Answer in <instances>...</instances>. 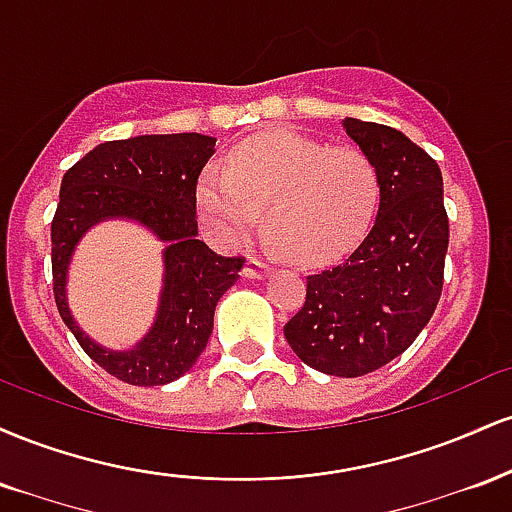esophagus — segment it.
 Wrapping results in <instances>:
<instances>
[{
  "instance_id": "esophagus-1",
  "label": "esophagus",
  "mask_w": 512,
  "mask_h": 512,
  "mask_svg": "<svg viewBox=\"0 0 512 512\" xmlns=\"http://www.w3.org/2000/svg\"><path fill=\"white\" fill-rule=\"evenodd\" d=\"M243 274L248 276V279H264L267 274H272V264L260 260V257H248V260H245Z\"/></svg>"
}]
</instances>
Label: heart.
I'll return each mask as SVG.
<instances>
[{
	"instance_id": "heart-1",
	"label": "heart",
	"mask_w": 512,
	"mask_h": 512,
	"mask_svg": "<svg viewBox=\"0 0 512 512\" xmlns=\"http://www.w3.org/2000/svg\"><path fill=\"white\" fill-rule=\"evenodd\" d=\"M378 197V173L363 151L293 129L245 139L228 163H209L197 182L199 216L216 243L238 245L267 207L272 243L305 264L354 250Z\"/></svg>"
}]
</instances>
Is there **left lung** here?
<instances>
[{
	"label": "left lung",
	"mask_w": 512,
	"mask_h": 512,
	"mask_svg": "<svg viewBox=\"0 0 512 512\" xmlns=\"http://www.w3.org/2000/svg\"><path fill=\"white\" fill-rule=\"evenodd\" d=\"M342 125L378 173V216L344 262L308 276L284 337L310 368L358 378L404 354L428 325L450 228L443 175L421 146L378 122L346 117Z\"/></svg>",
	"instance_id": "8db88e82"
}]
</instances>
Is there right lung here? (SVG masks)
Listing matches in <instances>:
<instances>
[{"label": "right lung", "instance_id": "add662e5", "mask_svg": "<svg viewBox=\"0 0 512 512\" xmlns=\"http://www.w3.org/2000/svg\"><path fill=\"white\" fill-rule=\"evenodd\" d=\"M214 137L144 134L98 144L64 173L52 219V293L64 325L105 373L129 385H166L195 366L214 330L219 298L238 281L243 257H221L197 238V180L214 156ZM105 218H132L169 243L155 327L134 350L88 340L66 305V269L75 243Z\"/></svg>", "mask_w": 512, "mask_h": 512}]
</instances>
